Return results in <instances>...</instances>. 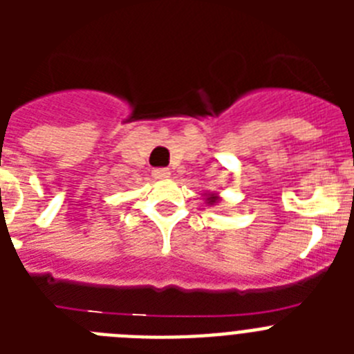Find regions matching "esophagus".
Segmentation results:
<instances>
[{
  "label": "esophagus",
  "mask_w": 354,
  "mask_h": 354,
  "mask_svg": "<svg viewBox=\"0 0 354 354\" xmlns=\"http://www.w3.org/2000/svg\"><path fill=\"white\" fill-rule=\"evenodd\" d=\"M152 177L156 180H165L170 177V170L168 168H156V170H152Z\"/></svg>",
  "instance_id": "34e87169"
}]
</instances>
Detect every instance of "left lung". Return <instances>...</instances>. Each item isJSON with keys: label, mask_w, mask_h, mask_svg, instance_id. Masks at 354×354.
Listing matches in <instances>:
<instances>
[{"label": "left lung", "mask_w": 354, "mask_h": 354, "mask_svg": "<svg viewBox=\"0 0 354 354\" xmlns=\"http://www.w3.org/2000/svg\"><path fill=\"white\" fill-rule=\"evenodd\" d=\"M218 200H220L218 193H205V204L207 205L218 204Z\"/></svg>", "instance_id": "obj_1"}]
</instances>
